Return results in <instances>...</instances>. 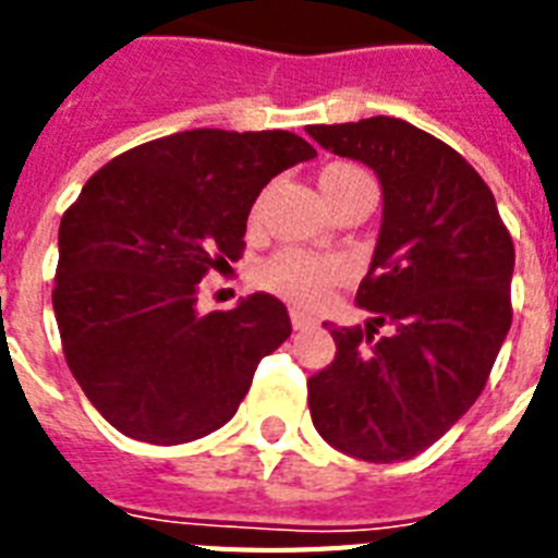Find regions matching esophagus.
Returning <instances> with one entry per match:
<instances>
[{
    "mask_svg": "<svg viewBox=\"0 0 558 558\" xmlns=\"http://www.w3.org/2000/svg\"><path fill=\"white\" fill-rule=\"evenodd\" d=\"M313 318H310V315H304V313H298V310H292V327H295V330H310V327H313Z\"/></svg>",
    "mask_w": 558,
    "mask_h": 558,
    "instance_id": "obj_1",
    "label": "esophagus"
}]
</instances>
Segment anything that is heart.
I'll return each mask as SVG.
<instances>
[{
	"label": "heart",
	"instance_id": "b5f03b06",
	"mask_svg": "<svg viewBox=\"0 0 558 558\" xmlns=\"http://www.w3.org/2000/svg\"><path fill=\"white\" fill-rule=\"evenodd\" d=\"M371 179L353 165H330L322 170L318 185H322L324 199L336 202L344 191L356 185H365ZM263 199L254 205V219L260 217ZM348 266L332 254H315L304 252V248H283V252L271 254L269 260L257 269V283L263 289H269L275 295L287 298L292 304L313 310L327 298V289L336 287L339 280H344Z\"/></svg>",
	"mask_w": 558,
	"mask_h": 558
}]
</instances>
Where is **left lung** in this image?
<instances>
[{"mask_svg":"<svg viewBox=\"0 0 558 558\" xmlns=\"http://www.w3.org/2000/svg\"><path fill=\"white\" fill-rule=\"evenodd\" d=\"M306 133L381 182L379 240L356 292L376 318L330 327L336 359L306 381L310 414L344 454L411 460L489 379L512 324L515 245L477 170L414 124L376 116Z\"/></svg>","mask_w":558,"mask_h":558,"instance_id":"1","label":"left lung"}]
</instances>
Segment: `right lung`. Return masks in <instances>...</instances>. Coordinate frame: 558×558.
Listing matches in <instances>:
<instances>
[{"label": "right lung", "instance_id": "obj_1", "mask_svg": "<svg viewBox=\"0 0 558 558\" xmlns=\"http://www.w3.org/2000/svg\"><path fill=\"white\" fill-rule=\"evenodd\" d=\"M315 147L287 130H187L104 165L60 219L54 315L65 365L109 425L177 446L236 414L287 306L257 292L196 313L199 280L243 257L245 219Z\"/></svg>", "mask_w": 558, "mask_h": 558}]
</instances>
